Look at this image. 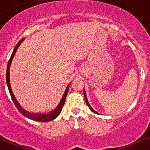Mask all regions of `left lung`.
Listing matches in <instances>:
<instances>
[{
	"label": "left lung",
	"mask_w": 150,
	"mask_h": 150,
	"mask_svg": "<svg viewBox=\"0 0 150 150\" xmlns=\"http://www.w3.org/2000/svg\"><path fill=\"white\" fill-rule=\"evenodd\" d=\"M83 94H84V97H85V100H86V104L88 105V107H89V108L91 109V111H93V113H97V114H99L97 112V111H96L95 110L93 109V108H92V107L91 106V105H90V103H88V98H87V96H86V91H85V89H83Z\"/></svg>",
	"instance_id": "1"
}]
</instances>
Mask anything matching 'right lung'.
Segmentation results:
<instances>
[{"label":"right lung","instance_id":"obj_1","mask_svg":"<svg viewBox=\"0 0 150 150\" xmlns=\"http://www.w3.org/2000/svg\"><path fill=\"white\" fill-rule=\"evenodd\" d=\"M23 40H24V39H21V40L18 42V44H17L15 48H14L13 51V53H12L11 56L8 62L7 70H6V83H7V86H8V88L9 93H10V95H11V96L13 101V103H14V104H15L16 106V108H18V110L20 111V113H21L22 115H23L25 117L28 118V119H31V120L41 121V122H47V121H52V120H54V119H56L58 116H59V114L60 113L61 111H62V106L64 105V104L66 96H67V95L69 87H70L71 83H70V84L67 86V87L65 90V92H64V94H63V96H62V99H61L60 102H59V103L58 104L57 106L56 107V108H55L54 110H53V111H50V112H48V113H33V112H30V111H26V110H25L24 108H22L21 105H20L19 103H18V101H17L16 98V97L14 96L13 93V91L11 90V83H10V71H9V70H10V66H11V62H12L13 59L14 55H15L16 52L18 47H19L20 45H21L22 42H23Z\"/></svg>","mask_w":150,"mask_h":150}]
</instances>
